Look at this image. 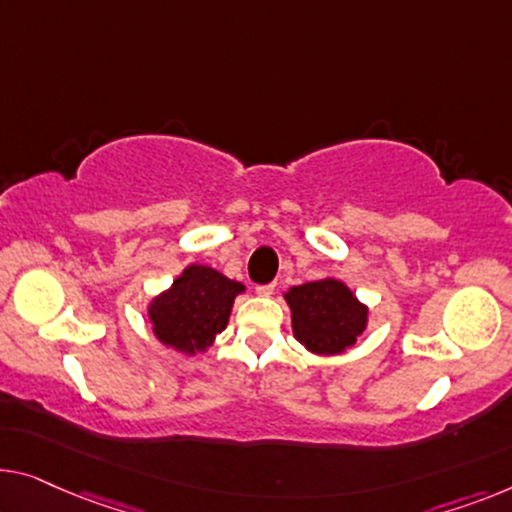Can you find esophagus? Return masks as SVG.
<instances>
[{
  "mask_svg": "<svg viewBox=\"0 0 512 512\" xmlns=\"http://www.w3.org/2000/svg\"><path fill=\"white\" fill-rule=\"evenodd\" d=\"M255 292H257L259 296H271L273 292H276V285H273V282H269V285H257Z\"/></svg>",
  "mask_w": 512,
  "mask_h": 512,
  "instance_id": "obj_1",
  "label": "esophagus"
}]
</instances>
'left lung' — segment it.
Here are the masks:
<instances>
[{
  "label": "left lung",
  "instance_id": "8db88e82",
  "mask_svg": "<svg viewBox=\"0 0 512 512\" xmlns=\"http://www.w3.org/2000/svg\"><path fill=\"white\" fill-rule=\"evenodd\" d=\"M292 310L294 338L312 354L347 352L368 326V308L345 282L324 278L292 287L285 294Z\"/></svg>",
  "mask_w": 512,
  "mask_h": 512
}]
</instances>
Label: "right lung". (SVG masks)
I'll return each instance as SVG.
<instances>
[{
    "label": "right lung",
    "mask_w": 512,
    "mask_h": 512,
    "mask_svg": "<svg viewBox=\"0 0 512 512\" xmlns=\"http://www.w3.org/2000/svg\"><path fill=\"white\" fill-rule=\"evenodd\" d=\"M246 287L211 266L190 264L170 289L149 303V322L165 347L181 354L207 352L230 322L234 299Z\"/></svg>",
    "instance_id": "right-lung-1"
}]
</instances>
